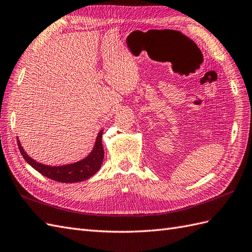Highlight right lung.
Returning a JSON list of instances; mask_svg holds the SVG:
<instances>
[{"mask_svg":"<svg viewBox=\"0 0 252 252\" xmlns=\"http://www.w3.org/2000/svg\"><path fill=\"white\" fill-rule=\"evenodd\" d=\"M102 134L103 128L98 133V135H96L93 150L90 151V153L86 158H84L74 163L61 166H51L36 162L34 158H32L29 154L24 151L19 138L17 139L19 150H20L22 157L35 170L40 172L42 176L47 177L51 180H54V181L57 182L75 183L85 181V180L95 175L101 168L103 158H104V150H103L102 146Z\"/></svg>","mask_w":252,"mask_h":252,"instance_id":"1","label":"right lung"}]
</instances>
